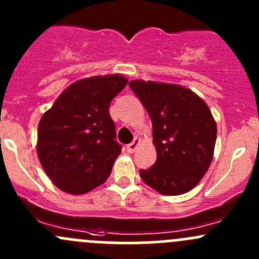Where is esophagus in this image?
Segmentation results:
<instances>
[{
	"label": "esophagus",
	"mask_w": 259,
	"mask_h": 259,
	"mask_svg": "<svg viewBox=\"0 0 259 259\" xmlns=\"http://www.w3.org/2000/svg\"><path fill=\"white\" fill-rule=\"evenodd\" d=\"M139 144H140V140L138 139V138H135V139L133 140V142L130 143V144L126 145V150L129 151V153H134L135 149L138 148V145H139Z\"/></svg>",
	"instance_id": "esophagus-1"
}]
</instances>
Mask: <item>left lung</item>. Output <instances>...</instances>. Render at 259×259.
Instances as JSON below:
<instances>
[{
    "label": "left lung",
    "instance_id": "left-lung-1",
    "mask_svg": "<svg viewBox=\"0 0 259 259\" xmlns=\"http://www.w3.org/2000/svg\"><path fill=\"white\" fill-rule=\"evenodd\" d=\"M129 86L150 116L156 148V161L151 168L140 169V177L160 194L189 192L213 159L217 124L209 108L179 85L134 80Z\"/></svg>",
    "mask_w": 259,
    "mask_h": 259
}]
</instances>
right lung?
<instances>
[{
  "label": "right lung",
  "instance_id": "add662e5",
  "mask_svg": "<svg viewBox=\"0 0 259 259\" xmlns=\"http://www.w3.org/2000/svg\"><path fill=\"white\" fill-rule=\"evenodd\" d=\"M126 83L120 75L79 80L42 115L37 155L59 189L83 194L109 178L121 151L109 106Z\"/></svg>",
  "mask_w": 259,
  "mask_h": 259
}]
</instances>
